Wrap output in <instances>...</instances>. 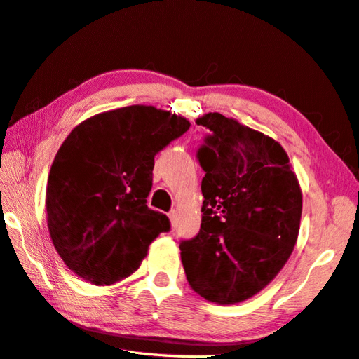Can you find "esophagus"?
Returning <instances> with one entry per match:
<instances>
[{"label": "esophagus", "mask_w": 359, "mask_h": 359, "mask_svg": "<svg viewBox=\"0 0 359 359\" xmlns=\"http://www.w3.org/2000/svg\"><path fill=\"white\" fill-rule=\"evenodd\" d=\"M177 212H175V210H172L171 213H169V221H171V226L174 227L175 224H177Z\"/></svg>", "instance_id": "1"}]
</instances>
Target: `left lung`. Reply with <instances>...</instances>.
Returning <instances> with one entry per match:
<instances>
[{
	"label": "left lung",
	"instance_id": "obj_1",
	"mask_svg": "<svg viewBox=\"0 0 359 359\" xmlns=\"http://www.w3.org/2000/svg\"><path fill=\"white\" fill-rule=\"evenodd\" d=\"M210 130L198 160L205 177L202 221L180 243L191 289L217 304H236L265 289L297 243L303 196L287 154L270 136L232 117L196 119Z\"/></svg>",
	"mask_w": 359,
	"mask_h": 359
}]
</instances>
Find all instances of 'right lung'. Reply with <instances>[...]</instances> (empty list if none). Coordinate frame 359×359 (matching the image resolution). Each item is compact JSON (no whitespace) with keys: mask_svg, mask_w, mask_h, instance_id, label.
<instances>
[{"mask_svg":"<svg viewBox=\"0 0 359 359\" xmlns=\"http://www.w3.org/2000/svg\"><path fill=\"white\" fill-rule=\"evenodd\" d=\"M190 128L185 117L132 105L95 114L72 130L47 184L51 242L69 269L111 285L140 269L169 218L151 210L154 157Z\"/></svg>","mask_w":359,"mask_h":359,"instance_id":"1","label":"right lung"}]
</instances>
